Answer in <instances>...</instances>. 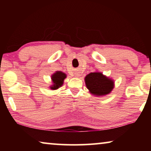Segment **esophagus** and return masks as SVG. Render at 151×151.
I'll return each mask as SVG.
<instances>
[{"instance_id": "1", "label": "esophagus", "mask_w": 151, "mask_h": 151, "mask_svg": "<svg viewBox=\"0 0 151 151\" xmlns=\"http://www.w3.org/2000/svg\"><path fill=\"white\" fill-rule=\"evenodd\" d=\"M76 76H78V75H76Z\"/></svg>"}]
</instances>
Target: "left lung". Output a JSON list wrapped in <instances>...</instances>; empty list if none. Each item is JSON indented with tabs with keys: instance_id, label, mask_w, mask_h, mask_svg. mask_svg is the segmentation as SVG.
I'll list each match as a JSON object with an SVG mask.
<instances>
[{
	"instance_id": "1",
	"label": "left lung",
	"mask_w": 151,
	"mask_h": 151,
	"mask_svg": "<svg viewBox=\"0 0 151 151\" xmlns=\"http://www.w3.org/2000/svg\"><path fill=\"white\" fill-rule=\"evenodd\" d=\"M84 81L91 94L98 97L109 95L115 86L114 80L100 71L88 73L84 78Z\"/></svg>"
}]
</instances>
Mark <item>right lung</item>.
<instances>
[{
	"label": "right lung",
	"instance_id": "1",
	"mask_svg": "<svg viewBox=\"0 0 151 151\" xmlns=\"http://www.w3.org/2000/svg\"><path fill=\"white\" fill-rule=\"evenodd\" d=\"M67 78L66 73H63L61 71H57L51 75V82L52 84L49 86V88L51 90H56L61 87L64 84V80Z\"/></svg>",
	"mask_w": 151,
	"mask_h": 151
}]
</instances>
